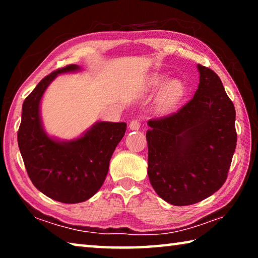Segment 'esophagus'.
<instances>
[{
    "instance_id": "esophagus-1",
    "label": "esophagus",
    "mask_w": 258,
    "mask_h": 258,
    "mask_svg": "<svg viewBox=\"0 0 258 258\" xmlns=\"http://www.w3.org/2000/svg\"><path fill=\"white\" fill-rule=\"evenodd\" d=\"M140 126H141L140 120L139 119H133V120H131L128 127H130V130H132V131H138L140 128Z\"/></svg>"
}]
</instances>
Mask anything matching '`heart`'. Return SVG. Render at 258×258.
Listing matches in <instances>:
<instances>
[{
	"mask_svg": "<svg viewBox=\"0 0 258 258\" xmlns=\"http://www.w3.org/2000/svg\"><path fill=\"white\" fill-rule=\"evenodd\" d=\"M167 75L156 73L150 77L149 87L152 90L158 89L167 81ZM184 84L180 80H171L161 87L156 102V110L159 113H167L175 108L184 95Z\"/></svg>",
	"mask_w": 258,
	"mask_h": 258,
	"instance_id": "b5f03b06",
	"label": "heart"
}]
</instances>
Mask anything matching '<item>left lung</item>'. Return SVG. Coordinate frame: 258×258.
Listing matches in <instances>:
<instances>
[{"label":"left lung","instance_id":"obj_1","mask_svg":"<svg viewBox=\"0 0 258 258\" xmlns=\"http://www.w3.org/2000/svg\"><path fill=\"white\" fill-rule=\"evenodd\" d=\"M199 85L189 102L148 121V176L174 206L202 202L223 185L237 146L234 106L212 69L198 64Z\"/></svg>","mask_w":258,"mask_h":258}]
</instances>
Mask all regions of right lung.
Listing matches in <instances>:
<instances>
[{
  "mask_svg": "<svg viewBox=\"0 0 258 258\" xmlns=\"http://www.w3.org/2000/svg\"><path fill=\"white\" fill-rule=\"evenodd\" d=\"M80 71L78 64H69L43 78L24 101L18 131L19 150L30 181L42 194L63 204L83 203L97 194L126 131V123L97 121L73 140H59L45 132L43 94L60 74Z\"/></svg>",
  "mask_w": 258,
  "mask_h": 258,
  "instance_id": "right-lung-1",
  "label": "right lung"
}]
</instances>
